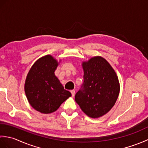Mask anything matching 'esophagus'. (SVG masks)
Returning <instances> with one entry per match:
<instances>
[{"label": "esophagus", "instance_id": "esophagus-1", "mask_svg": "<svg viewBox=\"0 0 148 148\" xmlns=\"http://www.w3.org/2000/svg\"><path fill=\"white\" fill-rule=\"evenodd\" d=\"M71 94H72V97H74V95H75V90H71Z\"/></svg>", "mask_w": 148, "mask_h": 148}]
</instances>
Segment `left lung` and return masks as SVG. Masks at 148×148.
Returning a JSON list of instances; mask_svg holds the SVG:
<instances>
[{
	"label": "left lung",
	"mask_w": 148,
	"mask_h": 148,
	"mask_svg": "<svg viewBox=\"0 0 148 148\" xmlns=\"http://www.w3.org/2000/svg\"><path fill=\"white\" fill-rule=\"evenodd\" d=\"M82 65L84 81L75 100L86 115L99 118L115 104L119 93L118 78L111 65L101 56L93 57Z\"/></svg>",
	"instance_id": "1"
}]
</instances>
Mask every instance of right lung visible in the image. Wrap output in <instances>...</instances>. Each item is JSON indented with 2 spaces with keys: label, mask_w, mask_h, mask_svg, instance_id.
<instances>
[{
  "label": "right lung",
  "mask_w": 148,
  "mask_h": 148,
  "mask_svg": "<svg viewBox=\"0 0 148 148\" xmlns=\"http://www.w3.org/2000/svg\"><path fill=\"white\" fill-rule=\"evenodd\" d=\"M57 66L58 62L53 56L46 55L35 62L26 78L27 98L34 109L44 114L56 111L71 96L55 76Z\"/></svg>",
  "instance_id": "right-lung-1"
}]
</instances>
